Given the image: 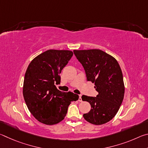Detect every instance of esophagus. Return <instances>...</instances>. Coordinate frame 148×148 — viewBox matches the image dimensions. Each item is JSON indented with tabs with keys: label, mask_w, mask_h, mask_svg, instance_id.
<instances>
[{
	"label": "esophagus",
	"mask_w": 148,
	"mask_h": 148,
	"mask_svg": "<svg viewBox=\"0 0 148 148\" xmlns=\"http://www.w3.org/2000/svg\"><path fill=\"white\" fill-rule=\"evenodd\" d=\"M78 101L79 102H82V95H79V100H78Z\"/></svg>",
	"instance_id": "obj_1"
}]
</instances>
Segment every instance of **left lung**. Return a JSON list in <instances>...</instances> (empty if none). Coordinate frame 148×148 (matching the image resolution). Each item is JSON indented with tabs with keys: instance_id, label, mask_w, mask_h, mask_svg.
Segmentation results:
<instances>
[{
	"instance_id": "8db88e82",
	"label": "left lung",
	"mask_w": 148,
	"mask_h": 148,
	"mask_svg": "<svg viewBox=\"0 0 148 148\" xmlns=\"http://www.w3.org/2000/svg\"><path fill=\"white\" fill-rule=\"evenodd\" d=\"M77 59L84 66L87 81L95 83L99 92L96 97L82 95L83 101L91 109L84 114L90 123L102 125L114 118L123 102L125 86L121 69L117 60L102 50H74Z\"/></svg>"
}]
</instances>
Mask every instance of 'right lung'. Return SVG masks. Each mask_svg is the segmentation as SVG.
<instances>
[{"mask_svg": "<svg viewBox=\"0 0 148 148\" xmlns=\"http://www.w3.org/2000/svg\"><path fill=\"white\" fill-rule=\"evenodd\" d=\"M72 56L69 50L49 49L35 57L27 67L23 97L30 112L42 123L61 122L71 102L79 99L78 95L61 91L55 86L60 84V74Z\"/></svg>", "mask_w": 148, "mask_h": 148, "instance_id": "right-lung-1", "label": "right lung"}]
</instances>
